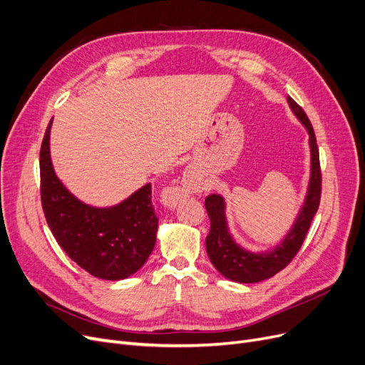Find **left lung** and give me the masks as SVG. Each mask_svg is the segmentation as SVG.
<instances>
[{
	"label": "left lung",
	"mask_w": 365,
	"mask_h": 365,
	"mask_svg": "<svg viewBox=\"0 0 365 365\" xmlns=\"http://www.w3.org/2000/svg\"><path fill=\"white\" fill-rule=\"evenodd\" d=\"M287 103L294 110L297 118L305 125L310 135L312 150V177L307 197L297 218L294 227L289 230L286 238L268 253L247 252L232 240L227 230L225 217V200L220 195H210L205 199V208L211 222V229L205 240L207 253L217 271L226 279L238 283H256L275 275L286 268L299 252L305 235L310 229L314 214L319 210L320 193H322V173H320L319 150L313 125L297 101L287 96Z\"/></svg>",
	"instance_id": "left-lung-1"
}]
</instances>
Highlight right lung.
Returning a JSON list of instances; mask_svg holds the SVG:
<instances>
[{"mask_svg": "<svg viewBox=\"0 0 365 365\" xmlns=\"http://www.w3.org/2000/svg\"><path fill=\"white\" fill-rule=\"evenodd\" d=\"M51 124L40 148V196L48 226L67 256L97 279L123 280L150 257L158 227L151 184L120 205L94 208L73 196L56 178L49 154Z\"/></svg>", "mask_w": 365, "mask_h": 365, "instance_id": "right-lung-1", "label": "right lung"}]
</instances>
